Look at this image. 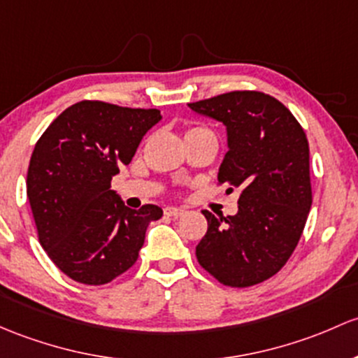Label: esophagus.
<instances>
[{
    "label": "esophagus",
    "mask_w": 358,
    "mask_h": 358,
    "mask_svg": "<svg viewBox=\"0 0 358 358\" xmlns=\"http://www.w3.org/2000/svg\"><path fill=\"white\" fill-rule=\"evenodd\" d=\"M164 214H166V216L178 217V216H182V214H183V209H180V208H171V206H168V208H164Z\"/></svg>",
    "instance_id": "esophagus-1"
}]
</instances>
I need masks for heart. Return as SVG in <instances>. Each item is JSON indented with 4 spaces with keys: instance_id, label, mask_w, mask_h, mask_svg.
<instances>
[{
    "instance_id": "heart-1",
    "label": "heart",
    "mask_w": 358,
    "mask_h": 358,
    "mask_svg": "<svg viewBox=\"0 0 358 358\" xmlns=\"http://www.w3.org/2000/svg\"><path fill=\"white\" fill-rule=\"evenodd\" d=\"M194 134H210V131L206 129H201V127H195V129H190L189 131H187L185 137H189V135H194Z\"/></svg>"
}]
</instances>
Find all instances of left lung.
I'll use <instances>...</instances> for the list:
<instances>
[{
  "label": "left lung",
  "mask_w": 358,
  "mask_h": 358,
  "mask_svg": "<svg viewBox=\"0 0 358 358\" xmlns=\"http://www.w3.org/2000/svg\"><path fill=\"white\" fill-rule=\"evenodd\" d=\"M189 106L227 125L229 149L217 185L240 194L235 216L202 210L208 233L195 247L199 264L227 287L262 283L287 264L306 228L312 206L306 131L285 104L257 90Z\"/></svg>",
  "instance_id": "obj_1"
}]
</instances>
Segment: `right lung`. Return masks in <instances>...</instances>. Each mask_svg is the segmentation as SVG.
Returning <instances> with one entry per match:
<instances>
[{
  "mask_svg": "<svg viewBox=\"0 0 358 358\" xmlns=\"http://www.w3.org/2000/svg\"><path fill=\"white\" fill-rule=\"evenodd\" d=\"M159 110L80 101L41 135L30 157L27 197L37 236L62 273L106 285L137 262L150 221L163 209H130L111 190Z\"/></svg>",
  "mask_w": 358,
  "mask_h": 358,
  "instance_id": "add662e5",
  "label": "right lung"
}]
</instances>
